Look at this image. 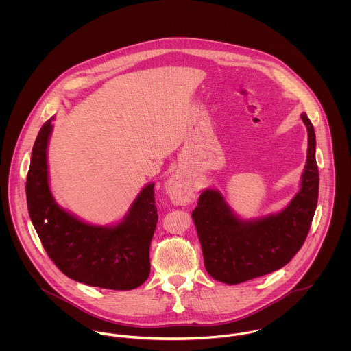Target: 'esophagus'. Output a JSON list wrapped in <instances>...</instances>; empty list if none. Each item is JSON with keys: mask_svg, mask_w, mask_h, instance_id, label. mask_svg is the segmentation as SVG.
<instances>
[{"mask_svg": "<svg viewBox=\"0 0 351 351\" xmlns=\"http://www.w3.org/2000/svg\"><path fill=\"white\" fill-rule=\"evenodd\" d=\"M167 193L174 204H186L195 196V188L181 176H173L167 182Z\"/></svg>", "mask_w": 351, "mask_h": 351, "instance_id": "1", "label": "esophagus"}]
</instances>
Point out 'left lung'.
<instances>
[{"mask_svg":"<svg viewBox=\"0 0 351 351\" xmlns=\"http://www.w3.org/2000/svg\"><path fill=\"white\" fill-rule=\"evenodd\" d=\"M308 130L306 163L300 192L280 213L261 220L238 219L216 191H204L192 216L197 228L206 271L217 281L234 285L285 266L304 245L317 205L319 170L315 158V130L305 113Z\"/></svg>","mask_w":351,"mask_h":351,"instance_id":"8db88e82","label":"left lung"}]
</instances>
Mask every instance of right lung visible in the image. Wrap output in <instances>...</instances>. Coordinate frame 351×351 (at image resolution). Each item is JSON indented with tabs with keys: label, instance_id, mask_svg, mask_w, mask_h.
<instances>
[{
	"label": "right lung",
	"instance_id": "right-lung-1",
	"mask_svg": "<svg viewBox=\"0 0 351 351\" xmlns=\"http://www.w3.org/2000/svg\"><path fill=\"white\" fill-rule=\"evenodd\" d=\"M51 120L35 141L25 186L28 212L45 250L74 281L113 291L141 287L150 274V243L158 223L154 184L143 188L124 220L114 227L78 220L56 205L49 188Z\"/></svg>",
	"mask_w": 351,
	"mask_h": 351
}]
</instances>
